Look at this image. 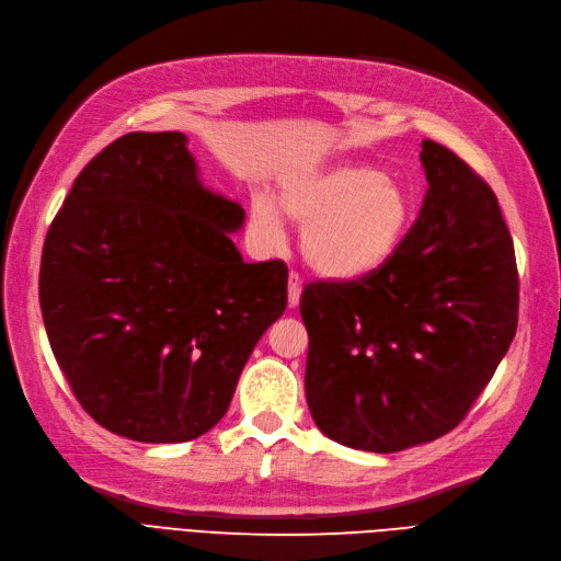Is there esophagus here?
<instances>
[{
  "instance_id": "1",
  "label": "esophagus",
  "mask_w": 561,
  "mask_h": 561,
  "mask_svg": "<svg viewBox=\"0 0 561 561\" xmlns=\"http://www.w3.org/2000/svg\"><path fill=\"white\" fill-rule=\"evenodd\" d=\"M300 291H302V279H300L296 270H291V273H288V305H291V307L298 305Z\"/></svg>"
}]
</instances>
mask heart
<instances>
[{"label":"heart","instance_id":"obj_1","mask_svg":"<svg viewBox=\"0 0 561 561\" xmlns=\"http://www.w3.org/2000/svg\"><path fill=\"white\" fill-rule=\"evenodd\" d=\"M279 211L302 230L305 261L331 279H356L385 265L412 219L403 186L370 165H337L284 186ZM251 228L279 240V214L265 197L251 203Z\"/></svg>","mask_w":561,"mask_h":561}]
</instances>
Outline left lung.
<instances>
[{"instance_id": "8db88e82", "label": "left lung", "mask_w": 561, "mask_h": 561, "mask_svg": "<svg viewBox=\"0 0 561 561\" xmlns=\"http://www.w3.org/2000/svg\"><path fill=\"white\" fill-rule=\"evenodd\" d=\"M420 158L428 191L391 259L300 296L314 424L382 455L459 426L517 331L515 247L494 191L438 141Z\"/></svg>"}]
</instances>
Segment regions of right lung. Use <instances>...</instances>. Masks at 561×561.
Instances as JSON below:
<instances>
[{"label":"right lung","instance_id":"1","mask_svg":"<svg viewBox=\"0 0 561 561\" xmlns=\"http://www.w3.org/2000/svg\"><path fill=\"white\" fill-rule=\"evenodd\" d=\"M244 209L197 182L182 133H130L75 179L42 251L44 327L81 408L139 443L219 422L286 310L284 261L244 263Z\"/></svg>","mask_w":561,"mask_h":561}]
</instances>
